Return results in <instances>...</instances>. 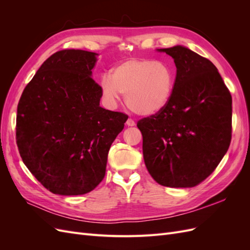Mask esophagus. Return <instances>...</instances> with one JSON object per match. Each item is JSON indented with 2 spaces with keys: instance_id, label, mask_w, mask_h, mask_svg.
<instances>
[{
  "instance_id": "1",
  "label": "esophagus",
  "mask_w": 250,
  "mask_h": 250,
  "mask_svg": "<svg viewBox=\"0 0 250 250\" xmlns=\"http://www.w3.org/2000/svg\"><path fill=\"white\" fill-rule=\"evenodd\" d=\"M126 124L128 125V126H134L135 125V122H134V121L132 120V119H128L127 121H126Z\"/></svg>"
}]
</instances>
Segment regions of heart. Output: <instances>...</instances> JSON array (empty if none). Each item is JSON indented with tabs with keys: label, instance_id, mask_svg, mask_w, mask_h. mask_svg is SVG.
Masks as SVG:
<instances>
[{
	"label": "heart",
	"instance_id": "b5f03b06",
	"mask_svg": "<svg viewBox=\"0 0 250 250\" xmlns=\"http://www.w3.org/2000/svg\"><path fill=\"white\" fill-rule=\"evenodd\" d=\"M176 71L163 60L131 58L104 74L101 87L104 96L115 101L120 93L126 104L140 116H153L167 106L174 93Z\"/></svg>",
	"mask_w": 250,
	"mask_h": 250
}]
</instances>
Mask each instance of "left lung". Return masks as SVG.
Returning a JSON list of instances; mask_svg holds the SVG:
<instances>
[{
	"label": "left lung",
	"instance_id": "left-lung-1",
	"mask_svg": "<svg viewBox=\"0 0 250 250\" xmlns=\"http://www.w3.org/2000/svg\"><path fill=\"white\" fill-rule=\"evenodd\" d=\"M176 65L168 105L141 119L143 155L150 175L165 187L192 188L215 171L231 141V95L217 67L190 49H160Z\"/></svg>",
	"mask_w": 250,
	"mask_h": 250
}]
</instances>
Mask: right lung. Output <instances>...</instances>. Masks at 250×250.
Listing matches in <instances>:
<instances>
[{"mask_svg": "<svg viewBox=\"0 0 250 250\" xmlns=\"http://www.w3.org/2000/svg\"><path fill=\"white\" fill-rule=\"evenodd\" d=\"M98 55L75 49L54 53L19 101L20 155L53 194L93 191L105 176L108 151L128 119L100 106L102 87L92 78Z\"/></svg>", "mask_w": 250, "mask_h": 250, "instance_id": "right-lung-1", "label": "right lung"}]
</instances>
